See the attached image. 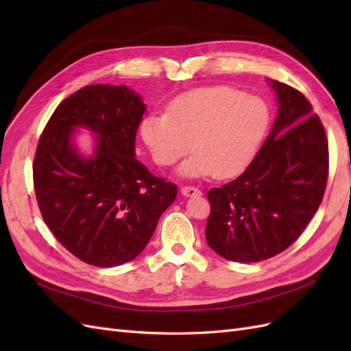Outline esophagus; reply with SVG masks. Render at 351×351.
<instances>
[{
    "instance_id": "34e87169",
    "label": "esophagus",
    "mask_w": 351,
    "mask_h": 351,
    "mask_svg": "<svg viewBox=\"0 0 351 351\" xmlns=\"http://www.w3.org/2000/svg\"><path fill=\"white\" fill-rule=\"evenodd\" d=\"M202 192L199 189L193 187V186H184L182 187V195L186 197H193V196H199Z\"/></svg>"
}]
</instances>
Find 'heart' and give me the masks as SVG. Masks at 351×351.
Listing matches in <instances>:
<instances>
[{"label":"heart","instance_id":"obj_1","mask_svg":"<svg viewBox=\"0 0 351 351\" xmlns=\"http://www.w3.org/2000/svg\"><path fill=\"white\" fill-rule=\"evenodd\" d=\"M269 124L263 99L231 86H208L182 93L168 112L147 114L139 130L158 165H173L192 141L195 152L177 173L186 178H228L249 167Z\"/></svg>","mask_w":351,"mask_h":351}]
</instances>
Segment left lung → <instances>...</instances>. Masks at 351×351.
I'll use <instances>...</instances> for the list:
<instances>
[{
	"label": "left lung",
	"instance_id": "8db88e82",
	"mask_svg": "<svg viewBox=\"0 0 351 351\" xmlns=\"http://www.w3.org/2000/svg\"><path fill=\"white\" fill-rule=\"evenodd\" d=\"M278 112L261 151L231 183L208 192L209 247L232 262H261L293 244L324 197L328 142L311 102L268 79Z\"/></svg>",
	"mask_w": 351,
	"mask_h": 351
}]
</instances>
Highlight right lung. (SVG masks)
Wrapping results in <instances>:
<instances>
[{
    "label": "right lung",
    "mask_w": 351,
    "mask_h": 351,
    "mask_svg": "<svg viewBox=\"0 0 351 351\" xmlns=\"http://www.w3.org/2000/svg\"><path fill=\"white\" fill-rule=\"evenodd\" d=\"M146 105L130 88L90 84L62 101L42 133L34 162L35 193L52 234L93 267L139 256L177 186L136 159V132ZM79 128L94 151L77 147Z\"/></svg>",
    "instance_id": "1"
}]
</instances>
